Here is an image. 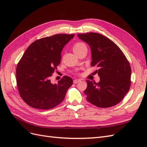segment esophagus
Returning a JSON list of instances; mask_svg holds the SVG:
<instances>
[{
	"label": "esophagus",
	"mask_w": 147,
	"mask_h": 147,
	"mask_svg": "<svg viewBox=\"0 0 147 147\" xmlns=\"http://www.w3.org/2000/svg\"><path fill=\"white\" fill-rule=\"evenodd\" d=\"M81 81V80L80 79H75V80H74V83H78V82H80Z\"/></svg>",
	"instance_id": "obj_1"
}]
</instances>
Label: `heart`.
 I'll list each match as a JSON object with an SVG mask.
<instances>
[{"label": "heart", "mask_w": 147, "mask_h": 147, "mask_svg": "<svg viewBox=\"0 0 147 147\" xmlns=\"http://www.w3.org/2000/svg\"><path fill=\"white\" fill-rule=\"evenodd\" d=\"M84 47H86L85 45L82 42H77V43H75L74 46H73V51L76 54V53L81 50V49Z\"/></svg>", "instance_id": "b5f03b06"}]
</instances>
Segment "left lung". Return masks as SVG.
<instances>
[{"label":"left lung","instance_id":"left-lung-1","mask_svg":"<svg viewBox=\"0 0 147 147\" xmlns=\"http://www.w3.org/2000/svg\"><path fill=\"white\" fill-rule=\"evenodd\" d=\"M90 47L91 65L100 77L98 83L86 80L84 91L87 100L98 107L108 108L118 104L129 90L131 69L122 51L111 40L95 32L78 34Z\"/></svg>","mask_w":147,"mask_h":147}]
</instances>
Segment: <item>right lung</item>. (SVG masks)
<instances>
[{
    "mask_svg": "<svg viewBox=\"0 0 147 147\" xmlns=\"http://www.w3.org/2000/svg\"><path fill=\"white\" fill-rule=\"evenodd\" d=\"M75 34H56L35 41L26 49L16 67L20 96L35 109L48 110L63 101L72 79L64 76L57 84L50 77L59 65L64 46Z\"/></svg>",
    "mask_w": 147,
    "mask_h": 147,
    "instance_id": "add662e5",
    "label": "right lung"
}]
</instances>
